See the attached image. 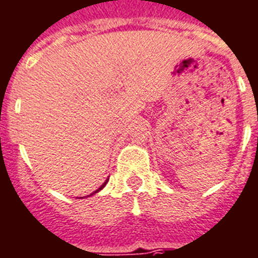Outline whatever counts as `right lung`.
<instances>
[{"instance_id": "obj_1", "label": "right lung", "mask_w": 258, "mask_h": 258, "mask_svg": "<svg viewBox=\"0 0 258 258\" xmlns=\"http://www.w3.org/2000/svg\"><path fill=\"white\" fill-rule=\"evenodd\" d=\"M107 182H108V178H107V180H105V182H104V184H103V185H101V186H100V188H98V189H96V190H94V192H93V194H92V195H94V194H97V192H98V190H101V189H103V188H104V186H105V185H107Z\"/></svg>"}]
</instances>
